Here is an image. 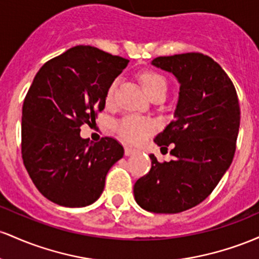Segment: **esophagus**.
<instances>
[{
    "instance_id": "esophagus-1",
    "label": "esophagus",
    "mask_w": 259,
    "mask_h": 259,
    "mask_svg": "<svg viewBox=\"0 0 259 259\" xmlns=\"http://www.w3.org/2000/svg\"><path fill=\"white\" fill-rule=\"evenodd\" d=\"M133 153H136L135 148H132V147H126V148H124V155H126V156L132 155Z\"/></svg>"
}]
</instances>
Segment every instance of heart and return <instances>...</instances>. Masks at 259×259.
Here are the masks:
<instances>
[{"label":"heart","mask_w":259,"mask_h":259,"mask_svg":"<svg viewBox=\"0 0 259 259\" xmlns=\"http://www.w3.org/2000/svg\"><path fill=\"white\" fill-rule=\"evenodd\" d=\"M141 80L143 84L145 92L153 99L160 95H166L167 92V80L164 75L154 71H144L141 74ZM118 87V78L112 80L107 87L105 101L107 105H112L116 98V92ZM158 128V123L152 118L139 117L136 115H130L122 118L115 124V130L117 135L123 141L130 143H139L145 138L153 135Z\"/></svg>","instance_id":"b5f03b06"}]
</instances>
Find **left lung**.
I'll return each instance as SVG.
<instances>
[{
  "mask_svg": "<svg viewBox=\"0 0 259 259\" xmlns=\"http://www.w3.org/2000/svg\"><path fill=\"white\" fill-rule=\"evenodd\" d=\"M154 66L180 82L175 118L156 136L171 145L172 160L159 162L133 187L136 202L156 214H175L202 203L213 192L234 159L240 128L236 89L225 71L199 52L160 56Z\"/></svg>",
  "mask_w": 259,
  "mask_h": 259,
  "instance_id": "obj_1",
  "label": "left lung"
}]
</instances>
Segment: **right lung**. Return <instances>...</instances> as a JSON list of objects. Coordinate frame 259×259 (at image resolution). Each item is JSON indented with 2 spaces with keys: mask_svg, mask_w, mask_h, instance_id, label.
<instances>
[{
  "mask_svg": "<svg viewBox=\"0 0 259 259\" xmlns=\"http://www.w3.org/2000/svg\"><path fill=\"white\" fill-rule=\"evenodd\" d=\"M130 61L74 46L39 69L22 111V158L39 192L63 207H85L103 193L110 167L123 156L112 137L80 138V126L105 107L107 87Z\"/></svg>",
  "mask_w": 259,
  "mask_h": 259,
  "instance_id": "add662e5",
  "label": "right lung"
}]
</instances>
